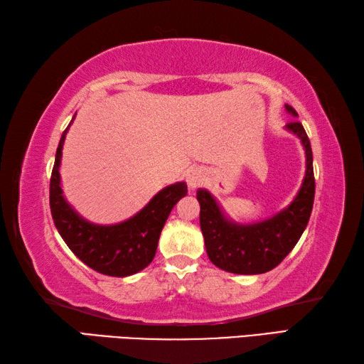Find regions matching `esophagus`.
<instances>
[{"label": "esophagus", "mask_w": 364, "mask_h": 364, "mask_svg": "<svg viewBox=\"0 0 364 364\" xmlns=\"http://www.w3.org/2000/svg\"><path fill=\"white\" fill-rule=\"evenodd\" d=\"M205 180H207V173H205V171H203L202 168H199V167L191 168V170L188 171V175H186L188 186H189L191 189H196V188L202 186V184L205 183Z\"/></svg>", "instance_id": "34e87169"}]
</instances>
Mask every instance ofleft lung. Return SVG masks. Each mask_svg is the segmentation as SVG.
<instances>
[{
	"instance_id": "8db88e82",
	"label": "left lung",
	"mask_w": 364,
	"mask_h": 364,
	"mask_svg": "<svg viewBox=\"0 0 364 364\" xmlns=\"http://www.w3.org/2000/svg\"><path fill=\"white\" fill-rule=\"evenodd\" d=\"M289 114L296 109L285 105ZM306 149V176L294 200L280 213L255 224H237L223 213L207 189H197L200 203V229L210 261L226 272L256 275L272 270L294 248L306 229L315 197L314 157L309 136L299 121L287 124Z\"/></svg>"
}]
</instances>
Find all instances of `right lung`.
<instances>
[{
  "instance_id": "obj_1",
  "label": "right lung",
  "mask_w": 364,
  "mask_h": 364,
  "mask_svg": "<svg viewBox=\"0 0 364 364\" xmlns=\"http://www.w3.org/2000/svg\"><path fill=\"white\" fill-rule=\"evenodd\" d=\"M70 125L58 143L49 189L50 213L58 234L73 253L97 272L109 277H129L140 272L154 259L157 242L171 208L188 194L186 183L180 181L164 188L146 207L122 223L109 226L89 223L65 200L60 186L58 167Z\"/></svg>"
}]
</instances>
